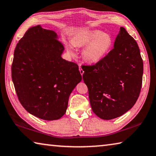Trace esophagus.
Here are the masks:
<instances>
[{
	"label": "esophagus",
	"mask_w": 156,
	"mask_h": 156,
	"mask_svg": "<svg viewBox=\"0 0 156 156\" xmlns=\"http://www.w3.org/2000/svg\"><path fill=\"white\" fill-rule=\"evenodd\" d=\"M79 70H80V73H81V75H83L84 71H83V70L82 69V68H81V66H79Z\"/></svg>",
	"instance_id": "obj_1"
}]
</instances>
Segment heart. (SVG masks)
<instances>
[{"instance_id":"heart-1","label":"heart","mask_w":156,"mask_h":156,"mask_svg":"<svg viewBox=\"0 0 156 156\" xmlns=\"http://www.w3.org/2000/svg\"><path fill=\"white\" fill-rule=\"evenodd\" d=\"M72 44L67 45L68 53L75 55V47H83L82 57L89 64L100 62L113 46V38L110 34L99 30H83L76 34L73 37Z\"/></svg>"}]
</instances>
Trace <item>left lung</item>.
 <instances>
[{"instance_id":"obj_1","label":"left lung","mask_w":156,"mask_h":156,"mask_svg":"<svg viewBox=\"0 0 156 156\" xmlns=\"http://www.w3.org/2000/svg\"><path fill=\"white\" fill-rule=\"evenodd\" d=\"M83 67L90 103L97 116L115 119L134 105L142 87L143 62L137 42L123 27L104 58Z\"/></svg>"}]
</instances>
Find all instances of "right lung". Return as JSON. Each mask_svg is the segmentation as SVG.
Segmentation results:
<instances>
[{"instance_id": "1", "label": "right lung", "mask_w": 156, "mask_h": 156, "mask_svg": "<svg viewBox=\"0 0 156 156\" xmlns=\"http://www.w3.org/2000/svg\"><path fill=\"white\" fill-rule=\"evenodd\" d=\"M64 51L55 32L37 25L27 30L13 54L18 99L29 113L46 121L64 115L70 94L82 80L78 65L62 57Z\"/></svg>"}]
</instances>
